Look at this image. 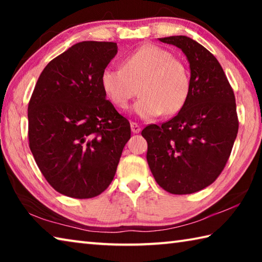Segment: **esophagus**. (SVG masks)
Here are the masks:
<instances>
[{"label": "esophagus", "instance_id": "obj_1", "mask_svg": "<svg viewBox=\"0 0 262 262\" xmlns=\"http://www.w3.org/2000/svg\"><path fill=\"white\" fill-rule=\"evenodd\" d=\"M130 127H132V132L134 133V134H137V133L141 132V126L139 125V123L132 122V123H130Z\"/></svg>", "mask_w": 262, "mask_h": 262}]
</instances>
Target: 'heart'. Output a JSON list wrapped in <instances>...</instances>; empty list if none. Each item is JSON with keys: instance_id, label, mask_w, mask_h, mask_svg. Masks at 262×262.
Here are the masks:
<instances>
[{"instance_id": "obj_1", "label": "heart", "mask_w": 262, "mask_h": 262, "mask_svg": "<svg viewBox=\"0 0 262 262\" xmlns=\"http://www.w3.org/2000/svg\"><path fill=\"white\" fill-rule=\"evenodd\" d=\"M100 83L110 100L122 110L127 108L140 85L141 97L133 111L142 119L178 113L192 90L188 66L156 45L137 48L125 57L122 68H105Z\"/></svg>"}]
</instances>
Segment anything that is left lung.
I'll return each mask as SVG.
<instances>
[{
  "label": "left lung",
  "instance_id": "obj_1",
  "mask_svg": "<svg viewBox=\"0 0 262 262\" xmlns=\"http://www.w3.org/2000/svg\"><path fill=\"white\" fill-rule=\"evenodd\" d=\"M180 48L192 77L187 103L171 120L142 130L155 180L172 194H192L211 185L231 154L238 133L236 99L220 62L186 35L159 38Z\"/></svg>",
  "mask_w": 262,
  "mask_h": 262
}]
</instances>
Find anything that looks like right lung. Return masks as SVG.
Masks as SVG:
<instances>
[{
    "instance_id": "right-lung-1",
    "label": "right lung",
    "mask_w": 262,
    "mask_h": 262,
    "mask_svg": "<svg viewBox=\"0 0 262 262\" xmlns=\"http://www.w3.org/2000/svg\"><path fill=\"white\" fill-rule=\"evenodd\" d=\"M117 53L115 42L75 43L46 66L30 99L31 152L48 184L67 196L103 193L130 139L129 121L100 83Z\"/></svg>"
}]
</instances>
